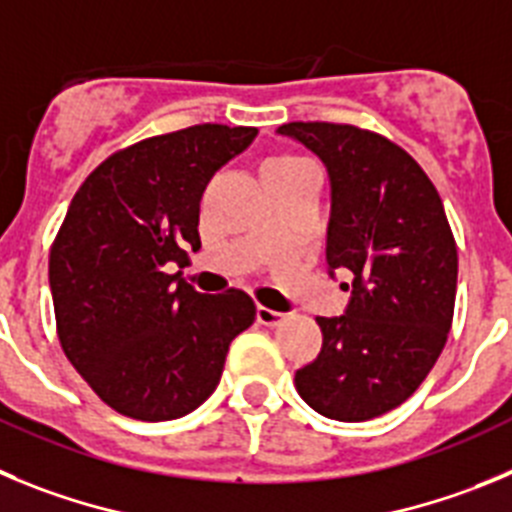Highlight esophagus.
<instances>
[{"label":"esophagus","instance_id":"obj_1","mask_svg":"<svg viewBox=\"0 0 512 512\" xmlns=\"http://www.w3.org/2000/svg\"><path fill=\"white\" fill-rule=\"evenodd\" d=\"M283 319H285V313L273 311V308H267V306H257V321H260V324L278 326Z\"/></svg>","mask_w":512,"mask_h":512}]
</instances>
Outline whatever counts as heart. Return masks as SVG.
<instances>
[{
    "mask_svg": "<svg viewBox=\"0 0 512 512\" xmlns=\"http://www.w3.org/2000/svg\"><path fill=\"white\" fill-rule=\"evenodd\" d=\"M293 160H298V158H293V155H275V158H267V160H265V165H280V163H293Z\"/></svg>",
    "mask_w": 512,
    "mask_h": 512,
    "instance_id": "heart-1",
    "label": "heart"
}]
</instances>
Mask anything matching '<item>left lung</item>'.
Wrapping results in <instances>:
<instances>
[{
  "instance_id": "left-lung-1",
  "label": "left lung",
  "mask_w": 512,
  "mask_h": 512,
  "mask_svg": "<svg viewBox=\"0 0 512 512\" xmlns=\"http://www.w3.org/2000/svg\"><path fill=\"white\" fill-rule=\"evenodd\" d=\"M278 132L329 168L326 262L352 273L347 313L316 319L324 347L296 372V390L321 416L370 421L411 398L444 349L457 242L426 170L393 140L336 122Z\"/></svg>"
}]
</instances>
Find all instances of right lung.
I'll list each match as a JSON object with an SVG mask.
<instances>
[{
	"mask_svg": "<svg viewBox=\"0 0 512 512\" xmlns=\"http://www.w3.org/2000/svg\"><path fill=\"white\" fill-rule=\"evenodd\" d=\"M255 127L193 124L117 150L73 196L50 247L55 329L68 362L109 408L137 421L196 411L229 344L255 321L245 290H193L168 262L201 247L199 204Z\"/></svg>",
	"mask_w": 512,
	"mask_h": 512,
	"instance_id": "obj_1",
	"label": "right lung"
}]
</instances>
